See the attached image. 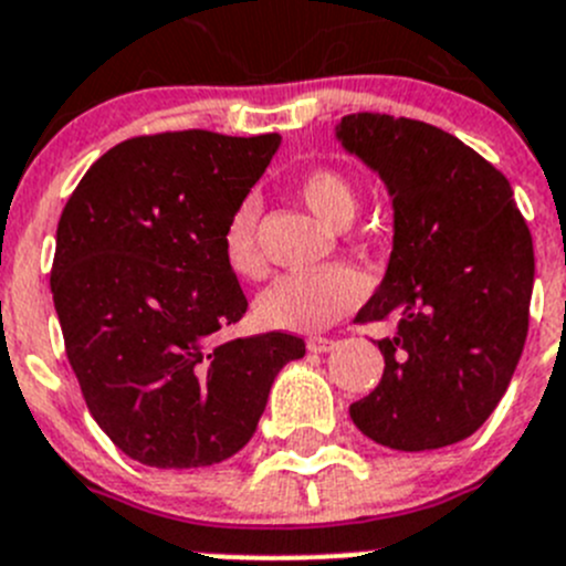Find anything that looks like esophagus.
Here are the masks:
<instances>
[{
    "label": "esophagus",
    "mask_w": 566,
    "mask_h": 566,
    "mask_svg": "<svg viewBox=\"0 0 566 566\" xmlns=\"http://www.w3.org/2000/svg\"><path fill=\"white\" fill-rule=\"evenodd\" d=\"M334 339H326V337H310L306 339V348L312 350V354H328V350H334Z\"/></svg>",
    "instance_id": "esophagus-1"
}]
</instances>
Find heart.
<instances>
[{"mask_svg":"<svg viewBox=\"0 0 566 566\" xmlns=\"http://www.w3.org/2000/svg\"><path fill=\"white\" fill-rule=\"evenodd\" d=\"M298 196L306 210L332 229H345L356 216V190L343 174L315 168L298 179ZM260 205L245 199L223 229V256L238 276L256 279L265 268L256 245ZM365 295V279L354 268L334 265L315 273H284L256 298V321L276 332L312 334L332 326L354 310Z\"/></svg>","mask_w":566,"mask_h":566,"instance_id":"1","label":"heart"}]
</instances>
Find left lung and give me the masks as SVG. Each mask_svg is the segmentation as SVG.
Instances as JSON below:
<instances>
[{
    "label": "left lung",
    "mask_w": 566,
    "mask_h": 566,
    "mask_svg": "<svg viewBox=\"0 0 566 566\" xmlns=\"http://www.w3.org/2000/svg\"><path fill=\"white\" fill-rule=\"evenodd\" d=\"M334 137L392 201L387 271L356 321L395 317L384 376L350 403L392 451L468 440L495 411L523 354L534 243L506 177L459 137L392 115H345Z\"/></svg>",
    "instance_id": "8db88e82"
}]
</instances>
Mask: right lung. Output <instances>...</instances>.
Instances as JSON below:
<instances>
[{"label": "right lung", "mask_w": 566, "mask_h": 566, "mask_svg": "<svg viewBox=\"0 0 566 566\" xmlns=\"http://www.w3.org/2000/svg\"><path fill=\"white\" fill-rule=\"evenodd\" d=\"M282 135L132 137L98 157L57 223L52 295L98 429L160 470L210 468L254 437L273 378L306 354L268 332L218 343L245 315L223 229Z\"/></svg>", "instance_id": "obj_1"}]
</instances>
